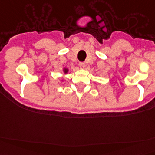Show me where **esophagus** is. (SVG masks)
<instances>
[{
    "mask_svg": "<svg viewBox=\"0 0 155 155\" xmlns=\"http://www.w3.org/2000/svg\"><path fill=\"white\" fill-rule=\"evenodd\" d=\"M79 66L80 67V68H84V67H85V63H84V62H79Z\"/></svg>",
    "mask_w": 155,
    "mask_h": 155,
    "instance_id": "1",
    "label": "esophagus"
}]
</instances>
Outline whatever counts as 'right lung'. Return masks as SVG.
Here are the masks:
<instances>
[{
  "label": "right lung",
  "mask_w": 155,
  "mask_h": 155,
  "mask_svg": "<svg viewBox=\"0 0 155 155\" xmlns=\"http://www.w3.org/2000/svg\"><path fill=\"white\" fill-rule=\"evenodd\" d=\"M64 72H67V69H64Z\"/></svg>",
  "instance_id": "right-lung-1"
}]
</instances>
